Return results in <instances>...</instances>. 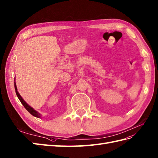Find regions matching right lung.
Masks as SVG:
<instances>
[{"instance_id":"add662e5","label":"right lung","mask_w":158,"mask_h":158,"mask_svg":"<svg viewBox=\"0 0 158 158\" xmlns=\"http://www.w3.org/2000/svg\"><path fill=\"white\" fill-rule=\"evenodd\" d=\"M15 92H16V94H17L18 98L19 99V101H20L22 103V105L24 106V107L26 109V110H27L29 113L31 114L33 116L37 117V118H41V114L38 113L37 110L33 109L31 106H29L28 104L24 101L23 98L21 97V96L20 95V94L19 93V92L17 91V86H16V82H15Z\"/></svg>"}]
</instances>
